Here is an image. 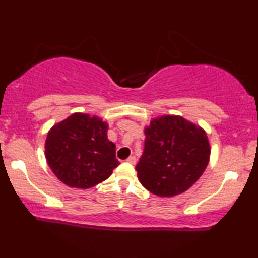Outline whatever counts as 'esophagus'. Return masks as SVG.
<instances>
[{"instance_id":"obj_1","label":"esophagus","mask_w":258,"mask_h":258,"mask_svg":"<svg viewBox=\"0 0 258 258\" xmlns=\"http://www.w3.org/2000/svg\"><path fill=\"white\" fill-rule=\"evenodd\" d=\"M126 162L130 164H135L136 163V157L135 156H129L128 158H126Z\"/></svg>"}]
</instances>
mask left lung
I'll use <instances>...</instances> for the list:
<instances>
[{"instance_id":"obj_1","label":"left lung","mask_w":258,"mask_h":258,"mask_svg":"<svg viewBox=\"0 0 258 258\" xmlns=\"http://www.w3.org/2000/svg\"><path fill=\"white\" fill-rule=\"evenodd\" d=\"M144 135L137 177L154 195L176 196L202 176L209 163L210 144L201 126L182 116L164 115L151 119Z\"/></svg>"}]
</instances>
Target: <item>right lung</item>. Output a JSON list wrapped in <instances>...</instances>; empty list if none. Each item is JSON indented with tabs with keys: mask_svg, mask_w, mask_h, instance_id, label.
I'll list each match as a JSON object with an SVG mask.
<instances>
[{
	"mask_svg": "<svg viewBox=\"0 0 258 258\" xmlns=\"http://www.w3.org/2000/svg\"><path fill=\"white\" fill-rule=\"evenodd\" d=\"M107 132V122L82 112L52 126L45 140V158L56 177L79 189L105 181L119 164Z\"/></svg>",
	"mask_w": 258,
	"mask_h": 258,
	"instance_id": "add662e5",
	"label": "right lung"
}]
</instances>
